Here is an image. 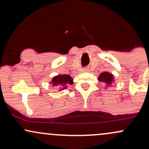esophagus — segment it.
I'll return each mask as SVG.
<instances>
[{"label":"esophagus","mask_w":149,"mask_h":149,"mask_svg":"<svg viewBox=\"0 0 149 149\" xmlns=\"http://www.w3.org/2000/svg\"><path fill=\"white\" fill-rule=\"evenodd\" d=\"M89 71H90V70H89L88 68H85V69H83V71H84V72H89Z\"/></svg>","instance_id":"1"}]
</instances>
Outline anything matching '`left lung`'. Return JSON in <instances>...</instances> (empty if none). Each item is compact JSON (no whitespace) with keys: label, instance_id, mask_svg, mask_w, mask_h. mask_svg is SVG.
Here are the masks:
<instances>
[{"label":"left lung","instance_id":"left-lung-1","mask_svg":"<svg viewBox=\"0 0 149 149\" xmlns=\"http://www.w3.org/2000/svg\"><path fill=\"white\" fill-rule=\"evenodd\" d=\"M98 80L102 83H105V89L109 88V86H111L113 83L115 82L114 76L112 73H110L108 71H104L100 73L98 77Z\"/></svg>","mask_w":149,"mask_h":149}]
</instances>
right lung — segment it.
<instances>
[{
	"label": "right lung",
	"instance_id": "right-lung-1",
	"mask_svg": "<svg viewBox=\"0 0 149 149\" xmlns=\"http://www.w3.org/2000/svg\"><path fill=\"white\" fill-rule=\"evenodd\" d=\"M49 83H51L53 87L57 86L59 89V91H61L67 88L69 85H72L73 79L70 76V75H57L53 77Z\"/></svg>",
	"mask_w": 149,
	"mask_h": 149
}]
</instances>
